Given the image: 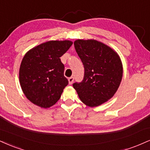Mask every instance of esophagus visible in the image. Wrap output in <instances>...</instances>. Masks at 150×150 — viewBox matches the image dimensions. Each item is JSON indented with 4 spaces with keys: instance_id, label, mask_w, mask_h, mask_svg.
I'll list each match as a JSON object with an SVG mask.
<instances>
[{
    "instance_id": "34e87169",
    "label": "esophagus",
    "mask_w": 150,
    "mask_h": 150,
    "mask_svg": "<svg viewBox=\"0 0 150 150\" xmlns=\"http://www.w3.org/2000/svg\"><path fill=\"white\" fill-rule=\"evenodd\" d=\"M73 81H74V77H69V78H68V82H69L70 84H73Z\"/></svg>"
}]
</instances>
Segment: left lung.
I'll use <instances>...</instances> for the list:
<instances>
[{
  "mask_svg": "<svg viewBox=\"0 0 150 150\" xmlns=\"http://www.w3.org/2000/svg\"><path fill=\"white\" fill-rule=\"evenodd\" d=\"M75 50L84 68L81 82L73 83L80 100L89 107H96L114 96L122 79L120 58L114 50L94 40H77Z\"/></svg>",
  "mask_w": 150,
  "mask_h": 150,
  "instance_id": "left-lung-1",
  "label": "left lung"
}]
</instances>
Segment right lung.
<instances>
[{
  "label": "right lung",
  "mask_w": 150,
  "mask_h": 150,
  "mask_svg": "<svg viewBox=\"0 0 150 150\" xmlns=\"http://www.w3.org/2000/svg\"><path fill=\"white\" fill-rule=\"evenodd\" d=\"M72 45L69 40L48 41L25 54L19 68V82L30 102L47 108L59 100L68 84L60 57Z\"/></svg>",
  "instance_id": "add662e5"
}]
</instances>
